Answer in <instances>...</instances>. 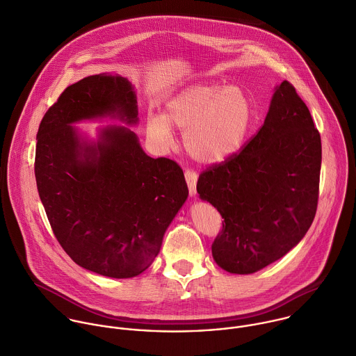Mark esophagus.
<instances>
[{
	"label": "esophagus",
	"instance_id": "1",
	"mask_svg": "<svg viewBox=\"0 0 356 356\" xmlns=\"http://www.w3.org/2000/svg\"><path fill=\"white\" fill-rule=\"evenodd\" d=\"M186 176V181H187V186H188V191H190V195H195L197 194V180H198V175L193 170H186L184 173Z\"/></svg>",
	"mask_w": 356,
	"mask_h": 356
}]
</instances>
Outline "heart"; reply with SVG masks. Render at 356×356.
<instances>
[{"instance_id": "1", "label": "heart", "mask_w": 356, "mask_h": 356, "mask_svg": "<svg viewBox=\"0 0 356 356\" xmlns=\"http://www.w3.org/2000/svg\"><path fill=\"white\" fill-rule=\"evenodd\" d=\"M254 119L248 95L237 86L194 83L172 97L165 113L147 116V131L170 140V126L184 131L187 154L201 165H216L243 145Z\"/></svg>"}]
</instances>
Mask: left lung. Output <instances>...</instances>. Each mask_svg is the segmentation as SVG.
Masks as SVG:
<instances>
[{
  "label": "left lung",
  "instance_id": "left-lung-1",
  "mask_svg": "<svg viewBox=\"0 0 356 356\" xmlns=\"http://www.w3.org/2000/svg\"><path fill=\"white\" fill-rule=\"evenodd\" d=\"M321 165V134L284 80L250 143L200 175L201 200L225 219L212 244L215 262L226 272L250 275L293 250L316 215Z\"/></svg>",
  "mask_w": 356,
  "mask_h": 356
}]
</instances>
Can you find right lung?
I'll list each match as a JSON object with an SVG mask.
<instances>
[{"label": "right lung", "mask_w": 356, "mask_h": 356, "mask_svg": "<svg viewBox=\"0 0 356 356\" xmlns=\"http://www.w3.org/2000/svg\"><path fill=\"white\" fill-rule=\"evenodd\" d=\"M131 83L94 74L65 88L37 133L34 175L51 229L79 266L113 279L143 273L188 197L181 168L148 156L127 127L108 126L97 143L72 123L118 118L138 122Z\"/></svg>", "instance_id": "1"}]
</instances>
